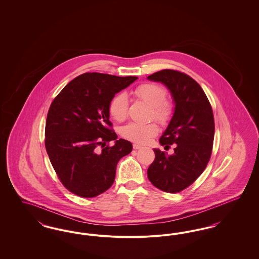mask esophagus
I'll use <instances>...</instances> for the list:
<instances>
[{"label": "esophagus", "instance_id": "esophagus-1", "mask_svg": "<svg viewBox=\"0 0 259 259\" xmlns=\"http://www.w3.org/2000/svg\"><path fill=\"white\" fill-rule=\"evenodd\" d=\"M142 148H143V147L140 146V145H138V144H134V145H133V148H134V149H141Z\"/></svg>", "mask_w": 259, "mask_h": 259}]
</instances>
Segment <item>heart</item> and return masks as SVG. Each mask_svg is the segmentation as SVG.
I'll list each match as a JSON object with an SVG mask.
<instances>
[{
  "mask_svg": "<svg viewBox=\"0 0 259 259\" xmlns=\"http://www.w3.org/2000/svg\"><path fill=\"white\" fill-rule=\"evenodd\" d=\"M136 96L147 102L153 109L154 117L162 123L168 122L172 115V105L165 101L166 90L163 87L147 82L137 87L134 90ZM128 111V99L126 94L120 93L113 97L109 106L111 117L116 121H123ZM158 133V127L155 123H137L131 122L124 126L121 134L125 139L138 144H146Z\"/></svg>",
  "mask_w": 259,
  "mask_h": 259,
  "instance_id": "obj_1",
  "label": "heart"
}]
</instances>
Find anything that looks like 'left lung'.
<instances>
[{
    "label": "left lung",
    "mask_w": 259,
    "mask_h": 259,
    "mask_svg": "<svg viewBox=\"0 0 259 259\" xmlns=\"http://www.w3.org/2000/svg\"><path fill=\"white\" fill-rule=\"evenodd\" d=\"M148 79L163 83L172 95L174 114L159 143L165 147L176 144L171 155L153 149L148 180L162 191L177 193L193 184L207 167L214 136L212 110L203 89L187 74L166 69Z\"/></svg>",
    "instance_id": "1"
}]
</instances>
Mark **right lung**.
I'll return each instance as SVG.
<instances>
[{"mask_svg": "<svg viewBox=\"0 0 259 259\" xmlns=\"http://www.w3.org/2000/svg\"><path fill=\"white\" fill-rule=\"evenodd\" d=\"M137 76L85 73L53 100L46 123L45 145L63 185L75 195L96 197L111 187L116 165L132 144L111 130L109 106ZM115 141L112 147L106 146Z\"/></svg>", "mask_w": 259, "mask_h": 259, "instance_id": "1", "label": "right lung"}]
</instances>
